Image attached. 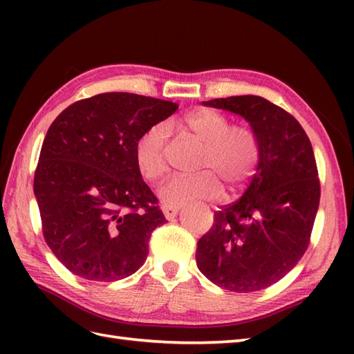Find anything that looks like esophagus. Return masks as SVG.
Masks as SVG:
<instances>
[{
  "label": "esophagus",
  "instance_id": "esophagus-1",
  "mask_svg": "<svg viewBox=\"0 0 354 354\" xmlns=\"http://www.w3.org/2000/svg\"><path fill=\"white\" fill-rule=\"evenodd\" d=\"M178 212H179V207H176V205H167V204L162 205V213L167 221H171L173 217L178 214Z\"/></svg>",
  "mask_w": 354,
  "mask_h": 354
}]
</instances>
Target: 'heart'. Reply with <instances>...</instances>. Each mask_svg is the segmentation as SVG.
I'll use <instances>...</instances> for the list:
<instances>
[{"instance_id": "1", "label": "heart", "mask_w": 354, "mask_h": 354, "mask_svg": "<svg viewBox=\"0 0 354 354\" xmlns=\"http://www.w3.org/2000/svg\"><path fill=\"white\" fill-rule=\"evenodd\" d=\"M185 131L204 146L193 176H176L160 189L167 205H181L194 199H216L222 185L236 192L250 181L260 162V141L250 127L231 126L228 117L213 109H199L184 120ZM170 131L155 123L135 142V162L147 181H160L169 171L167 145Z\"/></svg>"}]
</instances>
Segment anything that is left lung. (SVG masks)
Segmentation results:
<instances>
[{
	"label": "left lung",
	"mask_w": 354,
	"mask_h": 354,
	"mask_svg": "<svg viewBox=\"0 0 354 354\" xmlns=\"http://www.w3.org/2000/svg\"><path fill=\"white\" fill-rule=\"evenodd\" d=\"M202 104L242 115L261 155L243 196L216 212L199 239L198 268L227 290H261L295 268L310 243L321 196L310 140L295 117L259 95Z\"/></svg>",
	"instance_id": "8db88e82"
}]
</instances>
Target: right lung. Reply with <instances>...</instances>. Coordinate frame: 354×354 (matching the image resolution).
Segmentation results:
<instances>
[{
	"mask_svg": "<svg viewBox=\"0 0 354 354\" xmlns=\"http://www.w3.org/2000/svg\"><path fill=\"white\" fill-rule=\"evenodd\" d=\"M178 104L104 93L70 104L45 135L35 171L44 239L89 281H117L142 266L152 231L165 223L135 162V142Z\"/></svg>",
	"mask_w": 354,
	"mask_h": 354,
	"instance_id": "obj_1",
	"label": "right lung"
}]
</instances>
